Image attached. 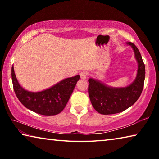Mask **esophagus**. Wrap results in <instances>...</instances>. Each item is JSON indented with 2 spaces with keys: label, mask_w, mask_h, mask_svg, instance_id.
<instances>
[{
  "label": "esophagus",
  "mask_w": 159,
  "mask_h": 159,
  "mask_svg": "<svg viewBox=\"0 0 159 159\" xmlns=\"http://www.w3.org/2000/svg\"><path fill=\"white\" fill-rule=\"evenodd\" d=\"M88 75V72L87 71H81L80 73V78H81V79H83V80L86 79V78H87Z\"/></svg>",
  "instance_id": "1"
}]
</instances>
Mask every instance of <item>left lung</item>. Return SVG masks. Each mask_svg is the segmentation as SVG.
Instances as JSON below:
<instances>
[{"label": "left lung", "mask_w": 159, "mask_h": 159, "mask_svg": "<svg viewBox=\"0 0 159 159\" xmlns=\"http://www.w3.org/2000/svg\"><path fill=\"white\" fill-rule=\"evenodd\" d=\"M127 44L133 48L138 63L137 76L127 87L113 88L98 80L89 79L88 94L92 105L101 114L108 115L122 112L135 103L142 92L145 78V66L138 48L133 43Z\"/></svg>", "instance_id": "1"}]
</instances>
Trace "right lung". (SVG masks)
Masks as SVG:
<instances>
[{
  "instance_id": "add662e5",
  "label": "right lung",
  "mask_w": 159,
  "mask_h": 159,
  "mask_svg": "<svg viewBox=\"0 0 159 159\" xmlns=\"http://www.w3.org/2000/svg\"><path fill=\"white\" fill-rule=\"evenodd\" d=\"M80 76L67 78L48 89L41 92H29L24 89L16 78L12 66V80L16 96L26 108L37 114L54 116L66 107Z\"/></svg>"
}]
</instances>
